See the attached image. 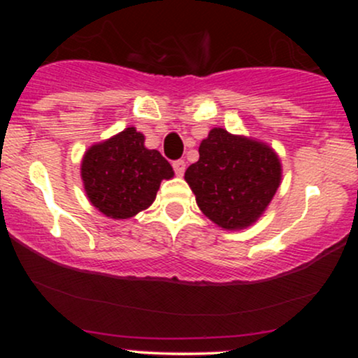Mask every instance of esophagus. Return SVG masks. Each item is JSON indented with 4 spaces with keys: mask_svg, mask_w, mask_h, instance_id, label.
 Wrapping results in <instances>:
<instances>
[{
    "mask_svg": "<svg viewBox=\"0 0 358 358\" xmlns=\"http://www.w3.org/2000/svg\"><path fill=\"white\" fill-rule=\"evenodd\" d=\"M185 166L187 165H185L183 159H176V162H173V170L178 176H182L185 173Z\"/></svg>",
    "mask_w": 358,
    "mask_h": 358,
    "instance_id": "34e87169",
    "label": "esophagus"
}]
</instances>
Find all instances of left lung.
Segmentation results:
<instances>
[{
  "instance_id": "1",
  "label": "left lung",
  "mask_w": 358,
  "mask_h": 358,
  "mask_svg": "<svg viewBox=\"0 0 358 358\" xmlns=\"http://www.w3.org/2000/svg\"><path fill=\"white\" fill-rule=\"evenodd\" d=\"M200 158L185 171L200 210L227 231L256 222L279 182L281 163L269 146L213 127L199 148Z\"/></svg>"
}]
</instances>
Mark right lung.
<instances>
[{
    "instance_id": "right-lung-1",
    "label": "right lung",
    "mask_w": 358,
    "mask_h": 358,
    "mask_svg": "<svg viewBox=\"0 0 358 358\" xmlns=\"http://www.w3.org/2000/svg\"><path fill=\"white\" fill-rule=\"evenodd\" d=\"M80 170L89 200L110 219L145 210L162 180L173 176L170 163L159 151L146 150L145 136L134 127L87 150Z\"/></svg>"
}]
</instances>
